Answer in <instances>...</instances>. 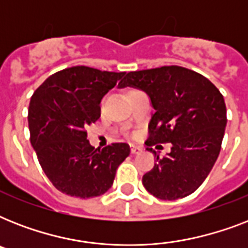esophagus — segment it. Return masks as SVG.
I'll use <instances>...</instances> for the list:
<instances>
[{"label":"esophagus","instance_id":"esophagus-1","mask_svg":"<svg viewBox=\"0 0 248 248\" xmlns=\"http://www.w3.org/2000/svg\"><path fill=\"white\" fill-rule=\"evenodd\" d=\"M143 152V148L139 147V145H131V153L132 155H139Z\"/></svg>","mask_w":248,"mask_h":248}]
</instances>
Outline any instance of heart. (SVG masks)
Returning a JSON list of instances; mask_svg holds the SVG:
<instances>
[{
    "mask_svg": "<svg viewBox=\"0 0 248 248\" xmlns=\"http://www.w3.org/2000/svg\"><path fill=\"white\" fill-rule=\"evenodd\" d=\"M136 90H130V91H128V93L127 95H130V93H135ZM103 104H104V100H101V103H100V105H99V109H103Z\"/></svg>",
    "mask_w": 248,
    "mask_h": 248,
    "instance_id": "1",
    "label": "heart"
}]
</instances>
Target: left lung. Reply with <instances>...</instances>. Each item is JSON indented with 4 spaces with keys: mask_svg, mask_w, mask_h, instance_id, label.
I'll use <instances>...</instances> for the list:
<instances>
[{
    "mask_svg": "<svg viewBox=\"0 0 248 248\" xmlns=\"http://www.w3.org/2000/svg\"><path fill=\"white\" fill-rule=\"evenodd\" d=\"M131 86L151 97L155 113L149 122L148 151L162 142L173 144L163 159L143 176V185L159 200L192 194L207 177L221 149L227 107L216 86L186 68L169 67L130 72L120 87Z\"/></svg>",
    "mask_w": 248,
    "mask_h": 248,
    "instance_id": "left-lung-1",
    "label": "left lung"
}]
</instances>
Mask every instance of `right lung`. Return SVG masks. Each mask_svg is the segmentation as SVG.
<instances>
[{"mask_svg": "<svg viewBox=\"0 0 248 248\" xmlns=\"http://www.w3.org/2000/svg\"><path fill=\"white\" fill-rule=\"evenodd\" d=\"M124 77V72L77 65L50 76L31 97V144L48 180L64 194L83 200L104 194L130 155L126 143L95 149L86 131L100 117L103 96Z\"/></svg>", "mask_w": 248, "mask_h": 248, "instance_id": "add662e5", "label": "right lung"}]
</instances>
